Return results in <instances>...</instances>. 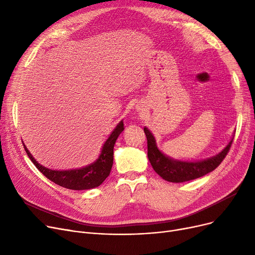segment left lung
Returning a JSON list of instances; mask_svg holds the SVG:
<instances>
[{
    "mask_svg": "<svg viewBox=\"0 0 255 255\" xmlns=\"http://www.w3.org/2000/svg\"><path fill=\"white\" fill-rule=\"evenodd\" d=\"M146 140H148V158L154 170L165 181L172 183H183L203 177L215 169L229 153L233 139L216 156H213L200 161H181L165 156L160 151L154 135L148 128H143Z\"/></svg>",
    "mask_w": 255,
    "mask_h": 255,
    "instance_id": "1",
    "label": "left lung"
}]
</instances>
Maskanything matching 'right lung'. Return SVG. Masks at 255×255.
I'll return each instance as SVG.
<instances>
[{
	"label": "right lung",
	"mask_w": 255,
	"mask_h": 255,
	"mask_svg": "<svg viewBox=\"0 0 255 255\" xmlns=\"http://www.w3.org/2000/svg\"><path fill=\"white\" fill-rule=\"evenodd\" d=\"M124 130L123 121L117 125L111 133L109 138L104 142L101 153L95 162L78 169L69 170H53L40 165L35 158L31 155L26 146L23 144L24 151L28 154L34 165L41 171L43 175L51 182L67 189L72 190H87L100 186L104 180L110 176L114 162V146L117 138Z\"/></svg>",
	"instance_id": "right-lung-1"
}]
</instances>
